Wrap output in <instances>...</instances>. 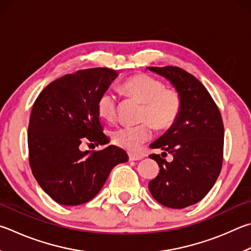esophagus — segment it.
Here are the masks:
<instances>
[{
	"label": "esophagus",
	"mask_w": 251,
	"mask_h": 251,
	"mask_svg": "<svg viewBox=\"0 0 251 251\" xmlns=\"http://www.w3.org/2000/svg\"><path fill=\"white\" fill-rule=\"evenodd\" d=\"M128 158H129V160L135 161V160H140V159H143V156H140V154H138V153L130 152V153H128Z\"/></svg>",
	"instance_id": "1"
}]
</instances>
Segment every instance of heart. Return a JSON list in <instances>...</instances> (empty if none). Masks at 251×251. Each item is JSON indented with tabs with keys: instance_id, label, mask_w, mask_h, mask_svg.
<instances>
[{
	"instance_id": "1",
	"label": "heart",
	"mask_w": 251,
	"mask_h": 251,
	"mask_svg": "<svg viewBox=\"0 0 251 251\" xmlns=\"http://www.w3.org/2000/svg\"><path fill=\"white\" fill-rule=\"evenodd\" d=\"M120 89L127 98L143 103L137 126H121L113 130L112 139L118 147L126 150L138 149L152 137V125L157 130H167L176 124L182 110V98L173 88H165L161 80L139 74L130 76L121 84ZM118 101L112 91L100 94L97 102L99 116L106 122L117 117Z\"/></svg>"
}]
</instances>
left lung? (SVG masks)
<instances>
[{
    "mask_svg": "<svg viewBox=\"0 0 251 251\" xmlns=\"http://www.w3.org/2000/svg\"><path fill=\"white\" fill-rule=\"evenodd\" d=\"M169 80L182 98L180 116L150 145L163 150L150 154L160 170L149 182L150 193L162 205L184 208L201 201L215 184L223 165L224 125L211 94L195 76L179 67H148ZM170 153L174 160L164 157Z\"/></svg>",
    "mask_w": 251,
    "mask_h": 251,
    "instance_id": "left-lung-1",
    "label": "left lung"
}]
</instances>
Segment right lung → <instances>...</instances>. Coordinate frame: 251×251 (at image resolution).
Segmentation results:
<instances>
[{"label": "right lung", "instance_id": "right-lung-1", "mask_svg": "<svg viewBox=\"0 0 251 251\" xmlns=\"http://www.w3.org/2000/svg\"><path fill=\"white\" fill-rule=\"evenodd\" d=\"M116 76L108 68L79 70L49 83L36 99L27 134L29 166L40 188L59 204L89 202L113 168L128 160L125 150L113 145L80 150L83 141L110 143L97 102Z\"/></svg>", "mask_w": 251, "mask_h": 251}]
</instances>
